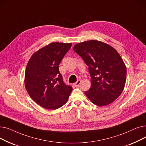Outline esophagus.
<instances>
[{"instance_id":"1","label":"esophagus","mask_w":146,"mask_h":146,"mask_svg":"<svg viewBox=\"0 0 146 146\" xmlns=\"http://www.w3.org/2000/svg\"><path fill=\"white\" fill-rule=\"evenodd\" d=\"M80 83H81V80H78V81H77V82H76V83H74L73 85H74V86H76V87H78V86H79V85L80 84Z\"/></svg>"}]
</instances>
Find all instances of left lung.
I'll use <instances>...</instances> for the list:
<instances>
[{
  "label": "left lung",
  "mask_w": 146,
  "mask_h": 146,
  "mask_svg": "<svg viewBox=\"0 0 146 146\" xmlns=\"http://www.w3.org/2000/svg\"><path fill=\"white\" fill-rule=\"evenodd\" d=\"M73 50L89 67L91 86L85 92L86 96L99 106L113 102L121 94L126 82L127 68L119 53L97 40L78 43Z\"/></svg>",
  "instance_id": "obj_1"
}]
</instances>
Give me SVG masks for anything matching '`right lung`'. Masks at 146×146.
I'll list each match as a JSON object with an SVG mask.
<instances>
[{"label":"right lung","instance_id":"add662e5","mask_svg":"<svg viewBox=\"0 0 146 146\" xmlns=\"http://www.w3.org/2000/svg\"><path fill=\"white\" fill-rule=\"evenodd\" d=\"M72 43L52 42L34 52L27 64L25 86L30 97L48 110H56L67 101L73 90L66 85L59 64Z\"/></svg>","mask_w":146,"mask_h":146}]
</instances>
